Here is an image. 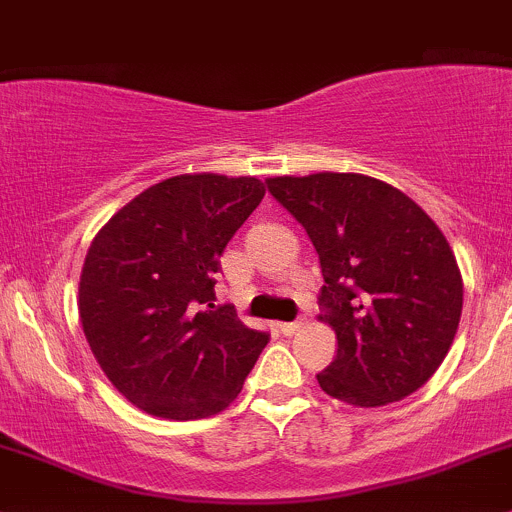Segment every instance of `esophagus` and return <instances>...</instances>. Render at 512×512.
<instances>
[{"mask_svg": "<svg viewBox=\"0 0 512 512\" xmlns=\"http://www.w3.org/2000/svg\"><path fill=\"white\" fill-rule=\"evenodd\" d=\"M299 327H302V319H297V322H282L280 332L285 334V337H292V334L299 332Z\"/></svg>", "mask_w": 512, "mask_h": 512, "instance_id": "1", "label": "esophagus"}]
</instances>
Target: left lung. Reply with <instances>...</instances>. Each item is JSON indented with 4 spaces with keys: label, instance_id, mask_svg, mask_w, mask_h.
<instances>
[{
    "label": "left lung",
    "instance_id": "1",
    "mask_svg": "<svg viewBox=\"0 0 512 512\" xmlns=\"http://www.w3.org/2000/svg\"><path fill=\"white\" fill-rule=\"evenodd\" d=\"M272 198L307 230L322 265L319 319L337 356L317 381L361 409L421 389L456 337L463 280L451 245L421 208L359 173L267 178Z\"/></svg>",
    "mask_w": 512,
    "mask_h": 512
}]
</instances>
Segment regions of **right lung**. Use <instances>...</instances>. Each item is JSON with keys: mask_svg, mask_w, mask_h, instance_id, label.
I'll return each instance as SVG.
<instances>
[{"mask_svg": "<svg viewBox=\"0 0 512 512\" xmlns=\"http://www.w3.org/2000/svg\"><path fill=\"white\" fill-rule=\"evenodd\" d=\"M262 198L257 178L175 175L123 205L91 242L81 327L108 381L146 414H220L267 347L270 334L213 304L220 255Z\"/></svg>", "mask_w": 512, "mask_h": 512, "instance_id": "add662e5", "label": "right lung"}]
</instances>
